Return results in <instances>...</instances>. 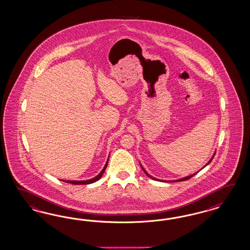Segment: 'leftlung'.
<instances>
[{"mask_svg": "<svg viewBox=\"0 0 250 250\" xmlns=\"http://www.w3.org/2000/svg\"><path fill=\"white\" fill-rule=\"evenodd\" d=\"M213 157H214V155H213V156H212V159H210V160H209V162H208V163H207V164H206V165H205V166H207V165H208V164H209V163H210V162H211V161H212V159H213ZM140 166H141V167H142V169H143V170H144L145 173H146V174L147 175V176H148V177H150V178H151L152 180H155V181H161V180H159V179H156V178H154V177H152V176H150V175L148 174V173H147V172H146V170H145L144 167H142V165H141V164H140ZM204 167H203V168H204ZM196 174H197V172H196V173H194V174L189 175V176H187V177H184V178H182V179H179V180H175V181H161V182H183V181H187V180H189V179H190V178H191V177H193V176H194V175H196Z\"/></svg>", "mask_w": 250, "mask_h": 250, "instance_id": "1", "label": "left lung"}]
</instances>
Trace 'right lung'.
I'll return each instance as SVG.
<instances>
[{
  "label": "right lung",
  "mask_w": 250,
  "mask_h": 250,
  "mask_svg": "<svg viewBox=\"0 0 250 250\" xmlns=\"http://www.w3.org/2000/svg\"><path fill=\"white\" fill-rule=\"evenodd\" d=\"M108 160H109V159H107L105 165L104 167V168L102 169V171H101V172H100L96 177L92 178L91 180H87V181H63V182L71 183V184H75V185H81V184H91V183H93V182H97V181H99V180L102 178V176L104 174V172L105 171L106 167H107V165H108Z\"/></svg>",
  "instance_id": "1"
}]
</instances>
